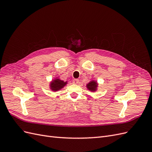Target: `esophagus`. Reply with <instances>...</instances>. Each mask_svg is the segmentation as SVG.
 I'll use <instances>...</instances> for the list:
<instances>
[{"mask_svg":"<svg viewBox=\"0 0 152 152\" xmlns=\"http://www.w3.org/2000/svg\"><path fill=\"white\" fill-rule=\"evenodd\" d=\"M79 79H74V80H73V81H72L73 84H77L78 83H79Z\"/></svg>","mask_w":152,"mask_h":152,"instance_id":"obj_1","label":"esophagus"}]
</instances>
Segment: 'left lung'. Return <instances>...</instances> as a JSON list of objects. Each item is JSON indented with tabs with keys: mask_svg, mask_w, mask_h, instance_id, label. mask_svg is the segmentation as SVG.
I'll use <instances>...</instances> for the list:
<instances>
[{
	"mask_svg": "<svg viewBox=\"0 0 152 152\" xmlns=\"http://www.w3.org/2000/svg\"><path fill=\"white\" fill-rule=\"evenodd\" d=\"M86 86H87V88L88 89V90H89L92 92H94L97 90L98 83L96 81L92 80L89 82V83L87 84Z\"/></svg>",
	"mask_w": 152,
	"mask_h": 152,
	"instance_id": "1",
	"label": "left lung"
}]
</instances>
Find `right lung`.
<instances>
[{
	"label": "right lung",
	"mask_w": 152,
	"mask_h": 152,
	"mask_svg": "<svg viewBox=\"0 0 152 152\" xmlns=\"http://www.w3.org/2000/svg\"><path fill=\"white\" fill-rule=\"evenodd\" d=\"M67 84V81L65 82L61 79H59V78L56 77V79H54L51 81L50 84V89L53 91H57L62 89L63 87H65Z\"/></svg>",
	"instance_id": "add662e5"
}]
</instances>
